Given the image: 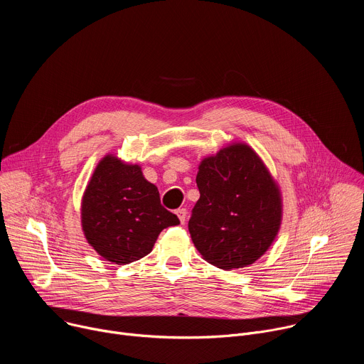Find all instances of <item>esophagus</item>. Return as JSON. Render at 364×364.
<instances>
[{
  "mask_svg": "<svg viewBox=\"0 0 364 364\" xmlns=\"http://www.w3.org/2000/svg\"><path fill=\"white\" fill-rule=\"evenodd\" d=\"M176 215L178 216L180 222L184 225V222H186V219H187V210H186V209H178V210L176 212Z\"/></svg>",
  "mask_w": 364,
  "mask_h": 364,
  "instance_id": "obj_1",
  "label": "esophagus"
}]
</instances>
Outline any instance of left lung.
Here are the masks:
<instances>
[{
	"label": "left lung",
	"mask_w": 364,
	"mask_h": 364,
	"mask_svg": "<svg viewBox=\"0 0 364 364\" xmlns=\"http://www.w3.org/2000/svg\"><path fill=\"white\" fill-rule=\"evenodd\" d=\"M188 230L204 261L225 269L255 264L275 240L282 196L262 159L233 142L201 160Z\"/></svg>",
	"instance_id": "left-lung-1"
}]
</instances>
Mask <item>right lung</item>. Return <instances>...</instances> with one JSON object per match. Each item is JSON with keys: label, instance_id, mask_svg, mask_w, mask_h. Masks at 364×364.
<instances>
[{"label": "right lung", "instance_id": "right-lung-1", "mask_svg": "<svg viewBox=\"0 0 364 364\" xmlns=\"http://www.w3.org/2000/svg\"><path fill=\"white\" fill-rule=\"evenodd\" d=\"M80 219L87 243L117 265L146 256L163 229L180 223L161 205L159 188L141 167L114 154L97 163L82 197Z\"/></svg>", "mask_w": 364, "mask_h": 364}]
</instances>
